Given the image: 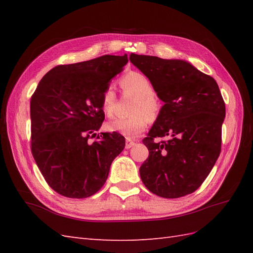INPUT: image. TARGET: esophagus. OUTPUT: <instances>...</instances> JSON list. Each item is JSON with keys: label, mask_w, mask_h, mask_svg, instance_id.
<instances>
[{"label": "esophagus", "mask_w": 253, "mask_h": 253, "mask_svg": "<svg viewBox=\"0 0 253 253\" xmlns=\"http://www.w3.org/2000/svg\"><path fill=\"white\" fill-rule=\"evenodd\" d=\"M136 144L135 140H131V139H126V143H125V148L126 149H130Z\"/></svg>", "instance_id": "obj_1"}]
</instances>
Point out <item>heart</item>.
<instances>
[{
	"instance_id": "b5f03b06",
	"label": "heart",
	"mask_w": 253,
	"mask_h": 253,
	"mask_svg": "<svg viewBox=\"0 0 253 253\" xmlns=\"http://www.w3.org/2000/svg\"><path fill=\"white\" fill-rule=\"evenodd\" d=\"M121 87L127 93L136 96L133 103V116L128 118H114L106 123L105 128L109 131L121 133L127 139L136 138L144 131L150 121L157 120L160 114L161 103L153 92V84L150 79L141 73L130 72L121 79ZM116 103V94L112 87H107L101 98L102 110L105 115L111 116Z\"/></svg>"
}]
</instances>
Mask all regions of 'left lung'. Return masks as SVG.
Wrapping results in <instances>:
<instances>
[{
	"instance_id": "left-lung-1",
	"label": "left lung",
	"mask_w": 253,
	"mask_h": 253,
	"mask_svg": "<svg viewBox=\"0 0 253 253\" xmlns=\"http://www.w3.org/2000/svg\"><path fill=\"white\" fill-rule=\"evenodd\" d=\"M129 61L150 79L160 114L142 140L149 157L140 177L162 198L189 195L202 185L221 153L225 103L214 78L182 60L131 53ZM169 136L157 143L155 137Z\"/></svg>"
}]
</instances>
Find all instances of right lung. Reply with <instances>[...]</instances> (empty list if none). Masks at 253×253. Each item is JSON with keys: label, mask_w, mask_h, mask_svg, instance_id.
Instances as JSON below:
<instances>
[{"label": "right lung", "mask_w": 253, "mask_h": 253, "mask_svg": "<svg viewBox=\"0 0 253 253\" xmlns=\"http://www.w3.org/2000/svg\"><path fill=\"white\" fill-rule=\"evenodd\" d=\"M127 63L125 54L58 65L31 96V152L47 185L64 197L98 192L125 148V138L117 132H101L92 143L89 138L104 121L102 93Z\"/></svg>", "instance_id": "add662e5"}]
</instances>
